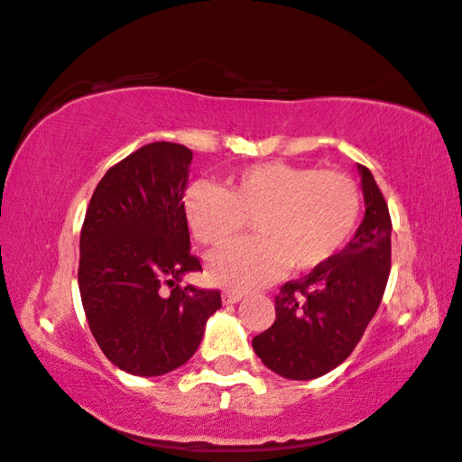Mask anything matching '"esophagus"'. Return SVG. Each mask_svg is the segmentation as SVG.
I'll use <instances>...</instances> for the list:
<instances>
[{"label":"esophagus","mask_w":462,"mask_h":462,"mask_svg":"<svg viewBox=\"0 0 462 462\" xmlns=\"http://www.w3.org/2000/svg\"><path fill=\"white\" fill-rule=\"evenodd\" d=\"M243 297H245V294L238 292V291H224V294H222V299H224L226 305H232V302H238Z\"/></svg>","instance_id":"obj_1"}]
</instances>
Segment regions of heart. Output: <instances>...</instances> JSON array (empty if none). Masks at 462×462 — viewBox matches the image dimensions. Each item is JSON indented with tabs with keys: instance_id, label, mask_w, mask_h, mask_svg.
<instances>
[{
	"instance_id": "b5f03b06",
	"label": "heart",
	"mask_w": 462,
	"mask_h": 462,
	"mask_svg": "<svg viewBox=\"0 0 462 462\" xmlns=\"http://www.w3.org/2000/svg\"><path fill=\"white\" fill-rule=\"evenodd\" d=\"M363 195L353 176L286 162H263L226 176L222 187L197 182L184 197V216L199 243L230 245L246 224L257 236L209 261L217 284L253 288L286 265L311 272L338 254L356 230Z\"/></svg>"
}]
</instances>
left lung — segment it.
I'll return each instance as SVG.
<instances>
[{"instance_id":"8db88e82","label":"left lung","mask_w":462,"mask_h":462,"mask_svg":"<svg viewBox=\"0 0 462 462\" xmlns=\"http://www.w3.org/2000/svg\"><path fill=\"white\" fill-rule=\"evenodd\" d=\"M365 217L329 261L275 294V321L253 338L265 367L288 380H313L346 361L380 307L392 261L388 203L359 165Z\"/></svg>"}]
</instances>
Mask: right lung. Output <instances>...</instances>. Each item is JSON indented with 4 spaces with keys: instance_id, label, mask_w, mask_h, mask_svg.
Segmentation results:
<instances>
[{
    "instance_id": "add662e5",
    "label": "right lung",
    "mask_w": 462,
    "mask_h": 462,
    "mask_svg": "<svg viewBox=\"0 0 462 462\" xmlns=\"http://www.w3.org/2000/svg\"><path fill=\"white\" fill-rule=\"evenodd\" d=\"M190 160L178 143L136 149L106 171L82 222L79 288L88 328L103 355L133 375L187 363L222 307L219 291L178 284L201 270L182 201Z\"/></svg>"
}]
</instances>
